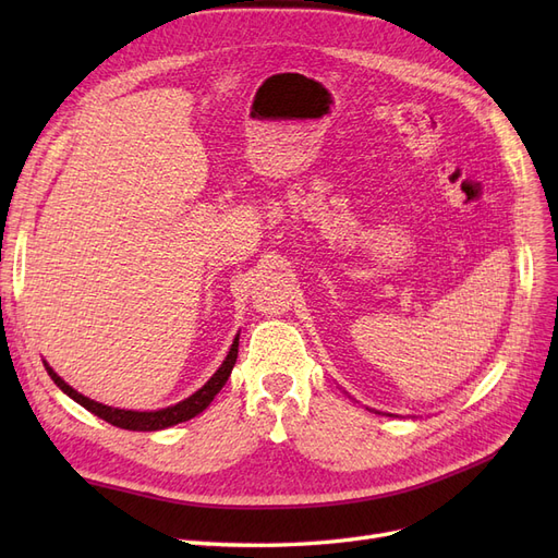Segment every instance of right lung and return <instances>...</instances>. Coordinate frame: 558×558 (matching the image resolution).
Returning a JSON list of instances; mask_svg holds the SVG:
<instances>
[{
  "label": "right lung",
  "mask_w": 558,
  "mask_h": 558,
  "mask_svg": "<svg viewBox=\"0 0 558 558\" xmlns=\"http://www.w3.org/2000/svg\"><path fill=\"white\" fill-rule=\"evenodd\" d=\"M238 351H240V337H234V342H232V347H230L228 359L223 361L221 367L216 369V375H214L205 386L199 388V391H195L191 398L181 400L179 404H174V408L158 410V412H130V410L107 408V404H99V402H95V400H90V398H86V396L76 393L74 388H72L70 384H64L48 365H46V369H48L50 379H53L66 396L74 398L78 404H83V408H86L88 412H93L95 416L105 418L107 424H111V426H116V428H125V430H162V428H167V426L181 424V421H189V418L197 416L202 410L209 408V402H211L214 396L226 386V381H228V377H230V373H232L234 363H238Z\"/></svg>",
  "instance_id": "right-lung-1"
}]
</instances>
